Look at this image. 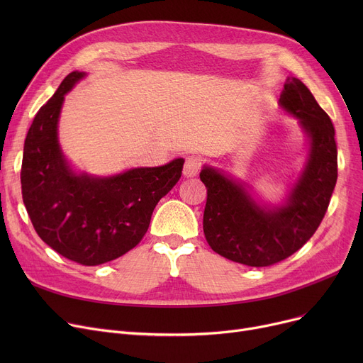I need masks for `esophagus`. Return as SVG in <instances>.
<instances>
[{
  "mask_svg": "<svg viewBox=\"0 0 363 363\" xmlns=\"http://www.w3.org/2000/svg\"><path fill=\"white\" fill-rule=\"evenodd\" d=\"M201 169V160L197 156H188L185 159V164H184V177L186 178H193L196 177Z\"/></svg>",
  "mask_w": 363,
  "mask_h": 363,
  "instance_id": "obj_1",
  "label": "esophagus"
}]
</instances>
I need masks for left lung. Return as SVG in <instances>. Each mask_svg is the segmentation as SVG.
<instances>
[{
    "label": "left lung",
    "instance_id": "1",
    "mask_svg": "<svg viewBox=\"0 0 363 363\" xmlns=\"http://www.w3.org/2000/svg\"><path fill=\"white\" fill-rule=\"evenodd\" d=\"M281 107L308 133L309 157L298 181L281 206H260L244 184L204 166L207 188L204 237L218 255L247 266H271L306 244L327 213L337 182L335 130L328 114L300 79L289 78Z\"/></svg>",
    "mask_w": 363,
    "mask_h": 363
}]
</instances>
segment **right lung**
Instances as JSON below:
<instances>
[{
  "label": "right lung",
  "instance_id": "obj_1",
  "mask_svg": "<svg viewBox=\"0 0 363 363\" xmlns=\"http://www.w3.org/2000/svg\"><path fill=\"white\" fill-rule=\"evenodd\" d=\"M85 76L69 73L40 108L28 130L22 160V196L36 234L63 257L97 266L132 250L145 235L156 204L182 175L184 159L97 178L74 174L59 137L65 94Z\"/></svg>",
  "mask_w": 363,
  "mask_h": 363
}]
</instances>
